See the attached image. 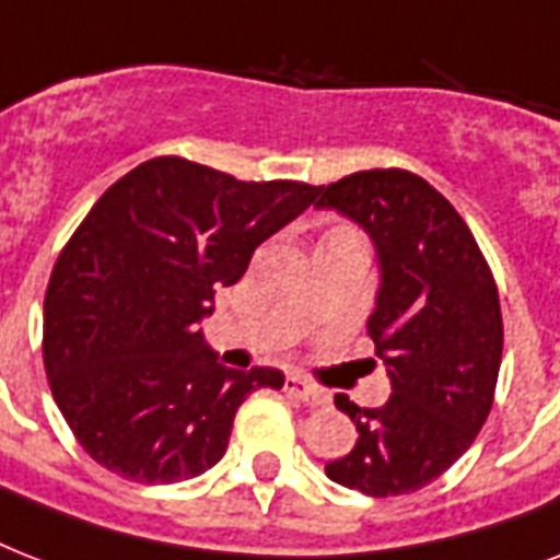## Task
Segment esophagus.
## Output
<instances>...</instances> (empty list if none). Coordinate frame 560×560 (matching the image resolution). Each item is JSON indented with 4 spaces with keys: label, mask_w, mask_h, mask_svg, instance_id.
Wrapping results in <instances>:
<instances>
[{
    "label": "esophagus",
    "mask_w": 560,
    "mask_h": 560,
    "mask_svg": "<svg viewBox=\"0 0 560 560\" xmlns=\"http://www.w3.org/2000/svg\"><path fill=\"white\" fill-rule=\"evenodd\" d=\"M284 392H288L290 398L307 404V407H325V404L331 400L328 398V392L314 386V383H307L305 377H299V374H288V377H284Z\"/></svg>",
    "instance_id": "34e87169"
}]
</instances>
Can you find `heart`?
<instances>
[{"mask_svg":"<svg viewBox=\"0 0 560 560\" xmlns=\"http://www.w3.org/2000/svg\"><path fill=\"white\" fill-rule=\"evenodd\" d=\"M334 232H342V229H334Z\"/></svg>","mask_w":560,"mask_h":560,"instance_id":"heart-1","label":"heart"}]
</instances>
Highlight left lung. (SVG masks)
<instances>
[{
	"label": "left lung",
	"mask_w": 560,
	"mask_h": 560,
	"mask_svg": "<svg viewBox=\"0 0 560 560\" xmlns=\"http://www.w3.org/2000/svg\"><path fill=\"white\" fill-rule=\"evenodd\" d=\"M316 194L319 209L358 220L377 246L369 337L392 381L377 409L334 398L360 435L325 474L369 497L412 494L468 451L494 404L503 360L494 272L451 200L412 171H358Z\"/></svg>",
	"instance_id": "obj_1"
}]
</instances>
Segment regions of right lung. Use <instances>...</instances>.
<instances>
[{
	"label": "right lung",
	"mask_w": 560,
	"mask_h": 560,
	"mask_svg": "<svg viewBox=\"0 0 560 560\" xmlns=\"http://www.w3.org/2000/svg\"><path fill=\"white\" fill-rule=\"evenodd\" d=\"M316 191L156 156L101 194L43 305L48 386L101 468L148 486L200 477L226 453L246 395L281 389L279 369L220 366L197 323Z\"/></svg>",
	"instance_id": "1"
}]
</instances>
